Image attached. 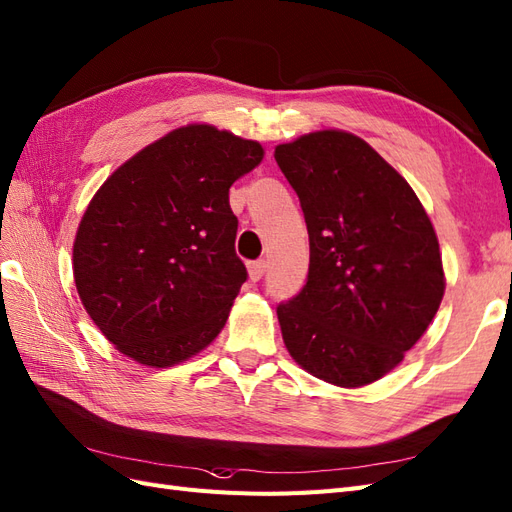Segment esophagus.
Here are the masks:
<instances>
[{"label":"esophagus","mask_w":512,"mask_h":512,"mask_svg":"<svg viewBox=\"0 0 512 512\" xmlns=\"http://www.w3.org/2000/svg\"><path fill=\"white\" fill-rule=\"evenodd\" d=\"M247 271H250L252 282L262 280V275H265V271H267V260H252L250 265H247Z\"/></svg>","instance_id":"esophagus-1"}]
</instances>
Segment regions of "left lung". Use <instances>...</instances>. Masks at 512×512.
I'll list each match as a JSON object with an SVG mask.
<instances>
[{"label": "left lung", "mask_w": 512, "mask_h": 512, "mask_svg": "<svg viewBox=\"0 0 512 512\" xmlns=\"http://www.w3.org/2000/svg\"><path fill=\"white\" fill-rule=\"evenodd\" d=\"M309 235L307 282L277 305L284 344L337 386L380 380L436 316L444 271L436 230L408 181L363 138L322 130L275 147Z\"/></svg>", "instance_id": "1"}]
</instances>
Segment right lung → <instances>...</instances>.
I'll list each match as a JSON object with an SVG mask.
<instances>
[{"mask_svg":"<svg viewBox=\"0 0 512 512\" xmlns=\"http://www.w3.org/2000/svg\"><path fill=\"white\" fill-rule=\"evenodd\" d=\"M262 156L256 141L185 126L138 151L91 198L74 241V282L119 352L170 367L222 331L247 280L228 190Z\"/></svg>","mask_w":512,"mask_h":512,"instance_id":"obj_1","label":"right lung"}]
</instances>
